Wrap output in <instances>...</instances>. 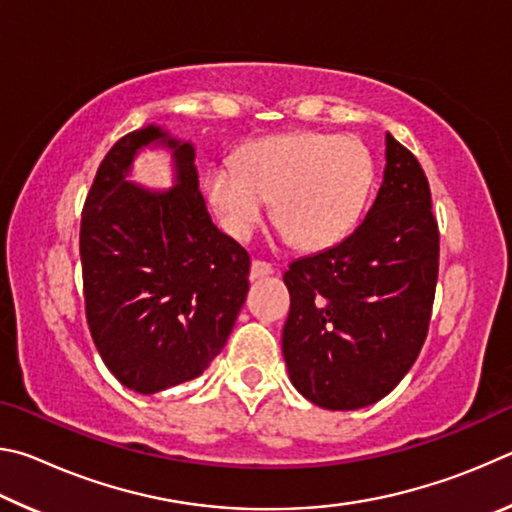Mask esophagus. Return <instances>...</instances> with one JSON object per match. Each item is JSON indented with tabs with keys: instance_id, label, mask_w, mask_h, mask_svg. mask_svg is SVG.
<instances>
[{
	"instance_id": "34e87169",
	"label": "esophagus",
	"mask_w": 512,
	"mask_h": 512,
	"mask_svg": "<svg viewBox=\"0 0 512 512\" xmlns=\"http://www.w3.org/2000/svg\"><path fill=\"white\" fill-rule=\"evenodd\" d=\"M271 273V264L262 262V259H253V264H250V280H262V277H268Z\"/></svg>"
}]
</instances>
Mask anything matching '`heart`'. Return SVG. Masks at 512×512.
<instances>
[{"label":"heart","mask_w":512,"mask_h":512,"mask_svg":"<svg viewBox=\"0 0 512 512\" xmlns=\"http://www.w3.org/2000/svg\"><path fill=\"white\" fill-rule=\"evenodd\" d=\"M372 183L375 162L359 140L298 131L248 142L237 167L212 164L203 185L221 228L235 239L248 237L273 201L282 237L302 250H323L354 228Z\"/></svg>","instance_id":"b5f03b06"}]
</instances>
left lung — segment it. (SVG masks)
Instances as JSON below:
<instances>
[{"label": "left lung", "mask_w": 512, "mask_h": 512, "mask_svg": "<svg viewBox=\"0 0 512 512\" xmlns=\"http://www.w3.org/2000/svg\"><path fill=\"white\" fill-rule=\"evenodd\" d=\"M427 176L391 133L375 203L341 244L289 264L282 354L291 384L329 411L379 402L427 339L438 280Z\"/></svg>", "instance_id": "1"}]
</instances>
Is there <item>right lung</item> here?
<instances>
[{
  "mask_svg": "<svg viewBox=\"0 0 512 512\" xmlns=\"http://www.w3.org/2000/svg\"><path fill=\"white\" fill-rule=\"evenodd\" d=\"M149 145L172 153L169 190L127 180ZM196 149L149 124L121 137L81 216L85 316L103 363L135 393L203 375L223 350L248 293L250 257L212 223Z\"/></svg>",
  "mask_w": 512,
  "mask_h": 512,
  "instance_id": "right-lung-1",
  "label": "right lung"
}]
</instances>
